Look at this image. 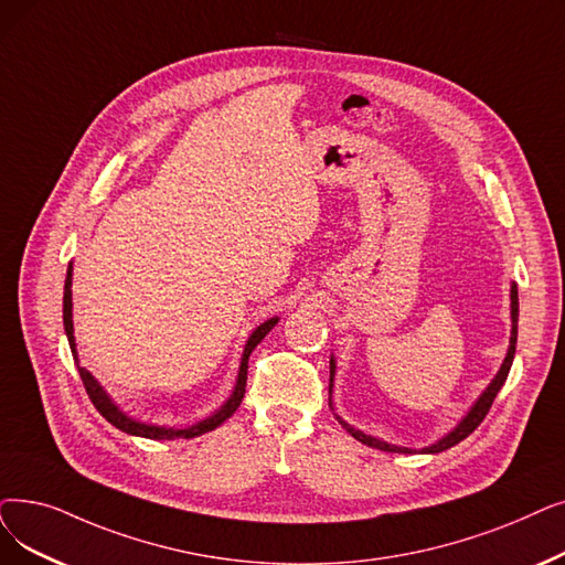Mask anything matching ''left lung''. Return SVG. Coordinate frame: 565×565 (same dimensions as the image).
<instances>
[{"instance_id": "obj_1", "label": "left lung", "mask_w": 565, "mask_h": 565, "mask_svg": "<svg viewBox=\"0 0 565 565\" xmlns=\"http://www.w3.org/2000/svg\"><path fill=\"white\" fill-rule=\"evenodd\" d=\"M510 300H512V334H510V349H508V355H505V360H503V364H501V370H499V374H497V379L489 383V387L482 392V397L476 402V406L469 411V415H466V418L446 436V438H440L438 444H434V446H429V448H425V452H444V450H448V448H452V446H457L459 440H463L466 436L469 434H473L476 429H478V425L484 420V415L489 413V408H492V404H494V399H497V395H499V390L503 387V383H505V379H508V372H510V366H512V358H514V347H518V316H520V300H518V284H512V290H510ZM332 376H334V360H330V392H332ZM339 423H341V427L347 429L353 438H358L360 444H364V446H370V448H379V450H385V452H411L408 448H397V446H390V444H385V440H379V438H374V436H366L364 431H360V429H355V427H351L349 423H343L341 418H337Z\"/></svg>"}]
</instances>
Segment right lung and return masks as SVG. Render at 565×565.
Wrapping results in <instances>:
<instances>
[{
  "label": "right lung",
  "instance_id": "1",
  "mask_svg": "<svg viewBox=\"0 0 565 565\" xmlns=\"http://www.w3.org/2000/svg\"><path fill=\"white\" fill-rule=\"evenodd\" d=\"M71 265H68V273H66V284H64V330H66V337H68V347H71V353H73V360H76L78 364V355H76V339H73V321H71ZM277 318H269V321H265L263 326H258L254 330V334L249 337L247 347H244V353H242V364H239V374H237V385L233 390L231 399L218 408L214 415H210V418L195 423L186 429H170V427H154V425H145V423H138V420H131L129 415L121 413L113 402L110 397L104 392V387L94 381V376L83 370V366H78L81 372V379H83V385L87 390V395L92 399V404L96 406V411H99L104 418L121 429L127 434H134V436H142V438H166V440H175V438H193V436H201L205 431H212L214 427L222 425L226 418H231V415L237 411V406L242 404V397H244V387H247V370H249V355L252 351L258 347V343L263 341V337L275 328Z\"/></svg>",
  "mask_w": 565,
  "mask_h": 565
}]
</instances>
